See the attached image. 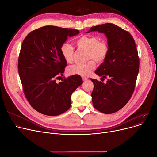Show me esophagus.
Returning a JSON list of instances; mask_svg holds the SVG:
<instances>
[{
	"label": "esophagus",
	"instance_id": "esophagus-1",
	"mask_svg": "<svg viewBox=\"0 0 157 157\" xmlns=\"http://www.w3.org/2000/svg\"><path fill=\"white\" fill-rule=\"evenodd\" d=\"M82 79H83V81H86V80H87L88 78H86V77H82Z\"/></svg>",
	"mask_w": 157,
	"mask_h": 157
}]
</instances>
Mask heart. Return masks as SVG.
Wrapping results in <instances>:
<instances>
[{
	"label": "heart",
	"mask_w": 157,
	"mask_h": 157,
	"mask_svg": "<svg viewBox=\"0 0 157 157\" xmlns=\"http://www.w3.org/2000/svg\"><path fill=\"white\" fill-rule=\"evenodd\" d=\"M77 46L81 49L87 50V60L85 63L72 65L67 69V72L71 75H79L87 76L90 75L95 67V62L101 63L106 59L109 53V45L106 41L99 40V37L95 36L83 35L76 40ZM60 52L63 59L67 63H71L74 59V48L72 46L64 43L60 47Z\"/></svg>",
	"instance_id": "obj_1"
}]
</instances>
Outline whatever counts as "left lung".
<instances>
[{
  "label": "left lung",
  "mask_w": 157,
  "mask_h": 157,
  "mask_svg": "<svg viewBox=\"0 0 157 157\" xmlns=\"http://www.w3.org/2000/svg\"><path fill=\"white\" fill-rule=\"evenodd\" d=\"M97 31L108 39L109 53L95 71L106 83L91 78L94 85L92 103L98 111L105 114L117 112L130 100L139 72V59L134 38L130 33L113 23L91 27L86 33Z\"/></svg>",
  "instance_id": "1"
}]
</instances>
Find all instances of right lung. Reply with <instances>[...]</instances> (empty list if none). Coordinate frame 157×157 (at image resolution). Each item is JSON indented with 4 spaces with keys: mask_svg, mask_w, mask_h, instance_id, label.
<instances>
[{
    "mask_svg": "<svg viewBox=\"0 0 157 157\" xmlns=\"http://www.w3.org/2000/svg\"><path fill=\"white\" fill-rule=\"evenodd\" d=\"M78 30L47 25L33 30L23 41L18 59V72L23 92L29 104L39 113L57 116L71 105V95L83 83L79 75L56 83L63 76L67 62L60 47Z\"/></svg>",
    "mask_w": 157,
    "mask_h": 157,
    "instance_id": "1",
    "label": "right lung"
}]
</instances>
